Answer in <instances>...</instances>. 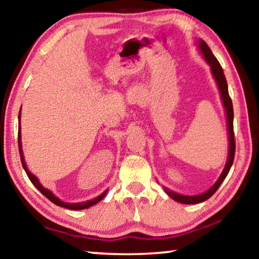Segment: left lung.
<instances>
[{
    "label": "left lung",
    "instance_id": "8db88e82",
    "mask_svg": "<svg viewBox=\"0 0 259 259\" xmlns=\"http://www.w3.org/2000/svg\"><path fill=\"white\" fill-rule=\"evenodd\" d=\"M199 48L202 55L204 56V59L207 63L210 65V68H211V73L214 77V80L217 82L219 93H221V97L223 100V104H224L225 107V113H226V117H227V129H229V157H227V162L225 164V168L223 170V172L221 176H219L218 181L213 184L212 187H210V190L207 192L202 193V194L199 195H182V194H177L172 191L168 190V188H164V191L166 194H168L170 198L172 200L177 201L179 203H184V204H195V203H200L203 202V201L208 200L209 198L214 194V192L218 190V187L221 186V184L224 182V179L226 178L227 174H229L230 169L232 164H233L234 161V154H235V140H234V131H233V117H234V113H233V104H232V99L229 95V88H227V82L224 75V72H223V68L219 64V61L217 60L216 57L213 56V54L210 50V48L208 47L207 43H205L203 40L199 41Z\"/></svg>",
    "mask_w": 259,
    "mask_h": 259
}]
</instances>
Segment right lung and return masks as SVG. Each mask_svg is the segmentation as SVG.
I'll list each match as a JSON object with an SVG mask.
<instances>
[{"label": "right lung", "mask_w": 259, "mask_h": 259, "mask_svg": "<svg viewBox=\"0 0 259 259\" xmlns=\"http://www.w3.org/2000/svg\"><path fill=\"white\" fill-rule=\"evenodd\" d=\"M18 120H19V125H18V145H19V153H20V159H21V164H23L24 169L26 174H27V176L29 178V181L34 184V186L37 188L38 191H40L43 195H46V198L49 199L52 203H55L57 205H59V207H63V208H67V209H71V210H81V209H87L91 207V205H94L96 203H98L99 201H102L104 199V196L106 195L107 191H105L103 194H100L97 198H95L93 200H88L84 201V202H77V203H67V202H64V201L59 200L57 196H55V194H52V192L47 190V188L43 187L40 182H38V179L36 178V176H34L33 174H30L29 170L27 169V165L25 163V160H24V155H23V150H21V135H20V112H19V115H18Z\"/></svg>", "instance_id": "right-lung-1"}]
</instances>
